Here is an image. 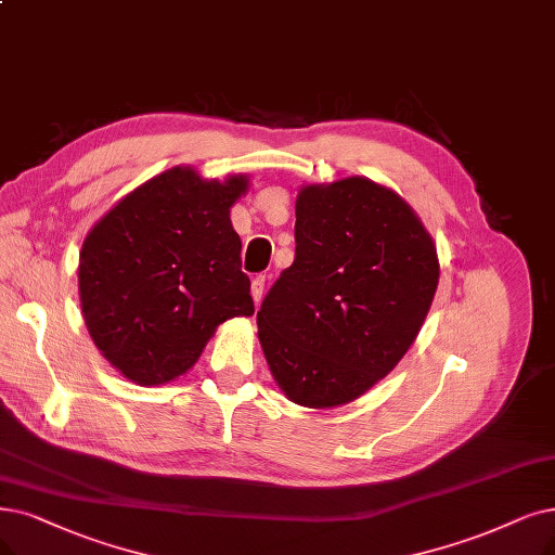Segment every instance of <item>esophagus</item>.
<instances>
[{"mask_svg": "<svg viewBox=\"0 0 555 555\" xmlns=\"http://www.w3.org/2000/svg\"><path fill=\"white\" fill-rule=\"evenodd\" d=\"M263 286H266V278L263 275H257L253 278V284H250V294H253V300L259 305L261 302V296H263Z\"/></svg>", "mask_w": 555, "mask_h": 555, "instance_id": "1", "label": "esophagus"}]
</instances>
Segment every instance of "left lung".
I'll return each mask as SVG.
<instances>
[{"mask_svg": "<svg viewBox=\"0 0 555 555\" xmlns=\"http://www.w3.org/2000/svg\"><path fill=\"white\" fill-rule=\"evenodd\" d=\"M437 282L433 236L401 195L366 177L302 186L296 259L257 312L278 387L314 410L360 398L414 344Z\"/></svg>", "mask_w": 555, "mask_h": 555, "instance_id": "1", "label": "left lung"}]
</instances>
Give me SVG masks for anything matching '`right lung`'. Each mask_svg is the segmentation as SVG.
Here are the masks:
<instances>
[{
	"instance_id": "1",
	"label": "right lung",
	"mask_w": 555,
	"mask_h": 555,
	"mask_svg": "<svg viewBox=\"0 0 555 555\" xmlns=\"http://www.w3.org/2000/svg\"><path fill=\"white\" fill-rule=\"evenodd\" d=\"M246 175L203 180L175 166L127 193L86 234L79 298L88 335L141 387L186 373L216 327L253 317L230 207Z\"/></svg>"
}]
</instances>
